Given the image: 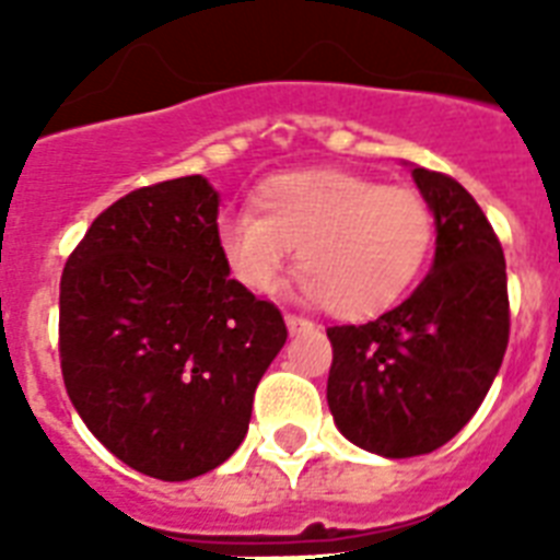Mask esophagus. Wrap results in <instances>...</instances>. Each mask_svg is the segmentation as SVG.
Listing matches in <instances>:
<instances>
[{
    "label": "esophagus",
    "instance_id": "esophagus-1",
    "mask_svg": "<svg viewBox=\"0 0 560 560\" xmlns=\"http://www.w3.org/2000/svg\"><path fill=\"white\" fill-rule=\"evenodd\" d=\"M284 323H288L290 334L314 331V323H311V319H305V316H299V314H288V316H284Z\"/></svg>",
    "mask_w": 560,
    "mask_h": 560
}]
</instances>
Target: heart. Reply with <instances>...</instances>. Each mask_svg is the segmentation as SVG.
<instances>
[{
	"label": "heart",
	"instance_id": "obj_1",
	"mask_svg": "<svg viewBox=\"0 0 560 560\" xmlns=\"http://www.w3.org/2000/svg\"><path fill=\"white\" fill-rule=\"evenodd\" d=\"M255 211L220 218L218 249L253 293H276L296 246L305 293L328 314L366 319L407 296L433 253L435 218L412 188L349 171H290L264 179Z\"/></svg>",
	"mask_w": 560,
	"mask_h": 560
}]
</instances>
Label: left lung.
I'll return each mask as SVG.
<instances>
[{
    "label": "left lung",
    "mask_w": 560,
    "mask_h": 560,
    "mask_svg": "<svg viewBox=\"0 0 560 560\" xmlns=\"http://www.w3.org/2000/svg\"><path fill=\"white\" fill-rule=\"evenodd\" d=\"M435 218L433 270L366 325H331L328 407L340 433L389 459L433 453L468 424L509 346V284L486 211L447 174L416 168Z\"/></svg>",
    "instance_id": "1"
}]
</instances>
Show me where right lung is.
Instances as JSON below:
<instances>
[{"mask_svg": "<svg viewBox=\"0 0 560 560\" xmlns=\"http://www.w3.org/2000/svg\"><path fill=\"white\" fill-rule=\"evenodd\" d=\"M218 191L136 188L92 220L60 279V369L92 435L144 477L209 474L237 451L281 311L229 279Z\"/></svg>", "mask_w": 560, "mask_h": 560, "instance_id": "1", "label": "right lung"}]
</instances>
